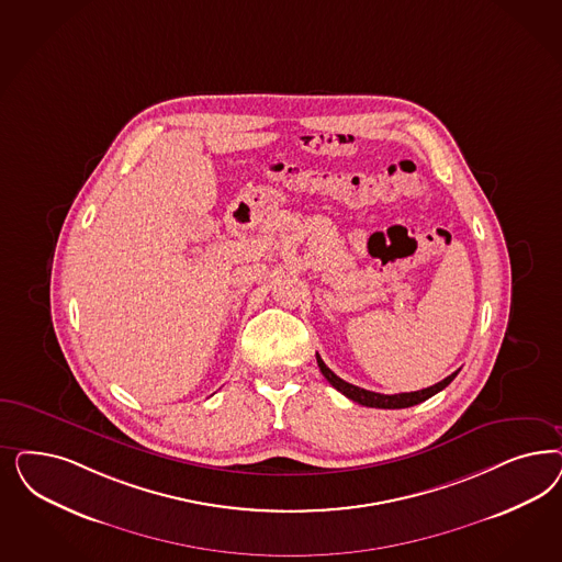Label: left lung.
Segmentation results:
<instances>
[{
	"label": "left lung",
	"instance_id": "8db88e82",
	"mask_svg": "<svg viewBox=\"0 0 562 562\" xmlns=\"http://www.w3.org/2000/svg\"><path fill=\"white\" fill-rule=\"evenodd\" d=\"M316 362H318V368H321V372H323V376H325L326 381L330 382L339 393H344L345 397L351 398V401H356V403H360V405H366V407H379V409H403V407L417 405V403H422V401H426V398L436 395L438 391H442L445 386H449L454 376H457V372H459V370H457L451 376H447L445 381L436 382L432 386L422 389V391L398 393V395H382V393L366 391V389H360V386H356V384H349V382H345L344 379H339V376L321 360V356H316Z\"/></svg>",
	"mask_w": 562,
	"mask_h": 562
}]
</instances>
